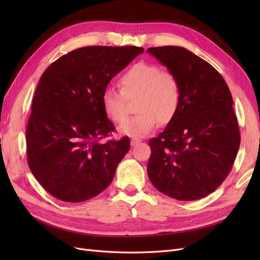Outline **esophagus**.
Wrapping results in <instances>:
<instances>
[{"label": "esophagus", "mask_w": 260, "mask_h": 260, "mask_svg": "<svg viewBox=\"0 0 260 260\" xmlns=\"http://www.w3.org/2000/svg\"><path fill=\"white\" fill-rule=\"evenodd\" d=\"M130 143H131V145L132 146H136V145H138L139 143H140V140L139 139H131V141H130Z\"/></svg>", "instance_id": "34e87169"}]
</instances>
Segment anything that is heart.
Here are the masks:
<instances>
[{"label": "heart", "instance_id": "heart-1", "mask_svg": "<svg viewBox=\"0 0 260 260\" xmlns=\"http://www.w3.org/2000/svg\"><path fill=\"white\" fill-rule=\"evenodd\" d=\"M120 91L107 88L102 94V105L109 119L121 123L128 115V101L136 100L138 113L119 128L124 136L141 139L155 130L158 122L174 119L181 101L180 83L175 74L149 62H138L119 79Z\"/></svg>", "mask_w": 260, "mask_h": 260}]
</instances>
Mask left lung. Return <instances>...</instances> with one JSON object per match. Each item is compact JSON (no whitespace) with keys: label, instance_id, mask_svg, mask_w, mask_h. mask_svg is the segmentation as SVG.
<instances>
[{"label":"left lung","instance_id":"1","mask_svg":"<svg viewBox=\"0 0 260 260\" xmlns=\"http://www.w3.org/2000/svg\"><path fill=\"white\" fill-rule=\"evenodd\" d=\"M146 52L176 75L181 88L174 119L148 142L147 175L172 199H203L223 182L238 155L241 137L231 92L209 62L184 48Z\"/></svg>","mask_w":260,"mask_h":260}]
</instances>
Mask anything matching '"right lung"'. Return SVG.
Wrapping results in <instances>:
<instances>
[{
  "label": "right lung",
  "mask_w": 260,
  "mask_h": 260,
  "mask_svg": "<svg viewBox=\"0 0 260 260\" xmlns=\"http://www.w3.org/2000/svg\"><path fill=\"white\" fill-rule=\"evenodd\" d=\"M143 52L138 46H85L62 55L43 73L27 125V158L54 198L84 202L111 184L130 139L99 143L115 130L102 94Z\"/></svg>",
  "instance_id": "1"
}]
</instances>
